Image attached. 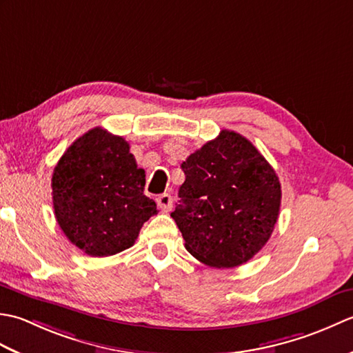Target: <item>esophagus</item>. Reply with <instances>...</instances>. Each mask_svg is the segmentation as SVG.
Masks as SVG:
<instances>
[{
    "label": "esophagus",
    "mask_w": 353,
    "mask_h": 353,
    "mask_svg": "<svg viewBox=\"0 0 353 353\" xmlns=\"http://www.w3.org/2000/svg\"><path fill=\"white\" fill-rule=\"evenodd\" d=\"M156 201H157V206H159L163 212H168L172 206V197L167 192L161 194V196L156 199Z\"/></svg>",
    "instance_id": "1"
}]
</instances>
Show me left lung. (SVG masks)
Masks as SVG:
<instances>
[{
    "label": "left lung",
    "instance_id": "left-lung-1",
    "mask_svg": "<svg viewBox=\"0 0 353 353\" xmlns=\"http://www.w3.org/2000/svg\"><path fill=\"white\" fill-rule=\"evenodd\" d=\"M171 212L194 258L216 268L252 259L272 236L281 209L276 171L243 134L221 130L182 163Z\"/></svg>",
    "mask_w": 353,
    "mask_h": 353
}]
</instances>
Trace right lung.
<instances>
[{
  "mask_svg": "<svg viewBox=\"0 0 353 353\" xmlns=\"http://www.w3.org/2000/svg\"><path fill=\"white\" fill-rule=\"evenodd\" d=\"M144 186L145 171L138 168L129 142L95 127L74 141L54 167L56 220L89 256H112L132 247L142 224L157 214Z\"/></svg>",
  "mask_w": 353,
  "mask_h": 353,
  "instance_id": "right-lung-1",
  "label": "right lung"
}]
</instances>
